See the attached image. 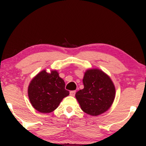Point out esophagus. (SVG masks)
Masks as SVG:
<instances>
[{"mask_svg": "<svg viewBox=\"0 0 146 146\" xmlns=\"http://www.w3.org/2000/svg\"><path fill=\"white\" fill-rule=\"evenodd\" d=\"M75 95H76V91H75V90L70 91V95H71V96H75Z\"/></svg>", "mask_w": 146, "mask_h": 146, "instance_id": "1", "label": "esophagus"}]
</instances>
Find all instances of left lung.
Wrapping results in <instances>:
<instances>
[{"label":"left lung","mask_w":146,"mask_h":146,"mask_svg":"<svg viewBox=\"0 0 146 146\" xmlns=\"http://www.w3.org/2000/svg\"><path fill=\"white\" fill-rule=\"evenodd\" d=\"M82 82L84 88L78 91L76 98L84 112L98 116L111 107L115 98V86L110 76L100 69H88Z\"/></svg>","instance_id":"8db88e82"}]
</instances>
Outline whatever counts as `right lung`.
Returning <instances> with one entry per match:
<instances>
[{"label": "right lung", "instance_id": "1", "mask_svg": "<svg viewBox=\"0 0 146 146\" xmlns=\"http://www.w3.org/2000/svg\"><path fill=\"white\" fill-rule=\"evenodd\" d=\"M27 91L32 106L41 113L52 112L69 95V91L65 89L64 80L56 70L39 72L29 82Z\"/></svg>", "mask_w": 146, "mask_h": 146}]
</instances>
